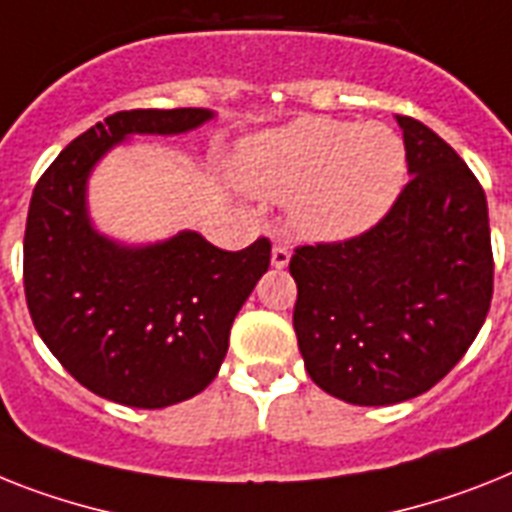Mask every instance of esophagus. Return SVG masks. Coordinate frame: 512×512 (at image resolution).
Here are the masks:
<instances>
[{
	"mask_svg": "<svg viewBox=\"0 0 512 512\" xmlns=\"http://www.w3.org/2000/svg\"><path fill=\"white\" fill-rule=\"evenodd\" d=\"M290 264V248L285 243H274L272 246V266L274 269H285Z\"/></svg>",
	"mask_w": 512,
	"mask_h": 512,
	"instance_id": "1",
	"label": "esophagus"
}]
</instances>
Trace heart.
<instances>
[{"instance_id": "1", "label": "heart", "mask_w": 512, "mask_h": 512, "mask_svg": "<svg viewBox=\"0 0 512 512\" xmlns=\"http://www.w3.org/2000/svg\"><path fill=\"white\" fill-rule=\"evenodd\" d=\"M238 180L259 196H293L290 219L303 238L345 240L395 204L405 146L379 122L301 117L253 138L240 154Z\"/></svg>"}]
</instances>
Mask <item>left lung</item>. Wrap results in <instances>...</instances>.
Wrapping results in <instances>:
<instances>
[{
	"mask_svg": "<svg viewBox=\"0 0 512 512\" xmlns=\"http://www.w3.org/2000/svg\"><path fill=\"white\" fill-rule=\"evenodd\" d=\"M408 185L371 230L298 246L293 327L308 377L353 405L432 390L479 335L492 301L487 196L434 130L400 117Z\"/></svg>",
	"mask_w": 512,
	"mask_h": 512,
	"instance_id": "obj_1",
	"label": "left lung"
}]
</instances>
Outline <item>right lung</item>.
Wrapping results in <instances>:
<instances>
[{
    "mask_svg": "<svg viewBox=\"0 0 512 512\" xmlns=\"http://www.w3.org/2000/svg\"><path fill=\"white\" fill-rule=\"evenodd\" d=\"M211 109H130L78 135L33 188L23 240L33 327L83 387L130 408L183 403L217 377L240 306L269 269L272 243L222 251L183 230L122 246L88 217L99 159L130 135H177Z\"/></svg>",
    "mask_w": 512,
    "mask_h": 512,
    "instance_id": "right-lung-1",
    "label": "right lung"
}]
</instances>
